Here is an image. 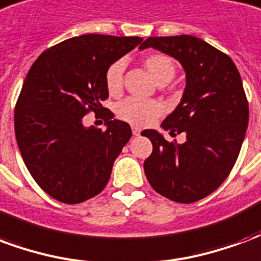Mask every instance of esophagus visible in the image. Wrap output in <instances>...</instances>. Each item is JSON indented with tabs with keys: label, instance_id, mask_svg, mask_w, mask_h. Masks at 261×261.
<instances>
[{
	"label": "esophagus",
	"instance_id": "34e87169",
	"mask_svg": "<svg viewBox=\"0 0 261 261\" xmlns=\"http://www.w3.org/2000/svg\"><path fill=\"white\" fill-rule=\"evenodd\" d=\"M133 134L134 136H140L141 134V128L140 127H133Z\"/></svg>",
	"mask_w": 261,
	"mask_h": 261
}]
</instances>
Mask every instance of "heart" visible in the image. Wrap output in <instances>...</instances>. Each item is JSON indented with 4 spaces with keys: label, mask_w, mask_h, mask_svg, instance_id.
I'll use <instances>...</instances> for the list:
<instances>
[{
    "label": "heart",
    "mask_w": 261,
    "mask_h": 261,
    "mask_svg": "<svg viewBox=\"0 0 261 261\" xmlns=\"http://www.w3.org/2000/svg\"><path fill=\"white\" fill-rule=\"evenodd\" d=\"M144 65L158 84H166L175 76L176 67L169 56L162 53H151L145 56ZM124 61L117 60L109 65L105 74L106 88L112 95H117L123 86ZM117 116L127 123L144 127L164 113V106L158 100H145L140 97H125L116 108Z\"/></svg>",
    "instance_id": "b5f03b06"
}]
</instances>
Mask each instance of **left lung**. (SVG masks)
<instances>
[{
    "instance_id": "1",
    "label": "left lung",
    "mask_w": 261,
    "mask_h": 261,
    "mask_svg": "<svg viewBox=\"0 0 261 261\" xmlns=\"http://www.w3.org/2000/svg\"><path fill=\"white\" fill-rule=\"evenodd\" d=\"M152 47L177 60L186 72L180 103L162 121L175 144L156 130H144L152 153L144 162L149 185L176 202H194L217 190L233 168L249 123V105L235 63L211 44L190 35L148 37Z\"/></svg>"
}]
</instances>
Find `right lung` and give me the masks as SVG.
Here are the masks:
<instances>
[{"mask_svg":"<svg viewBox=\"0 0 261 261\" xmlns=\"http://www.w3.org/2000/svg\"><path fill=\"white\" fill-rule=\"evenodd\" d=\"M141 42L88 33L47 48L31 67L15 108V136L26 168L48 196L78 204L108 185L131 128L102 108L105 74ZM91 110L102 113L106 130L83 125Z\"/></svg>","mask_w":261,"mask_h":261,"instance_id":"right-lung-1","label":"right lung"}]
</instances>
